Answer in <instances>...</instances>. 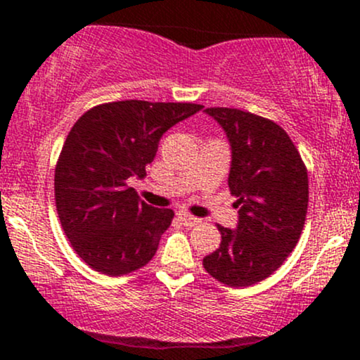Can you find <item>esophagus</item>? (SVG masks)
<instances>
[{
	"mask_svg": "<svg viewBox=\"0 0 360 360\" xmlns=\"http://www.w3.org/2000/svg\"><path fill=\"white\" fill-rule=\"evenodd\" d=\"M177 221H179L183 226H195V224L200 223V219H198V217L191 216V214H186V212L177 214Z\"/></svg>",
	"mask_w": 360,
	"mask_h": 360,
	"instance_id": "esophagus-1",
	"label": "esophagus"
}]
</instances>
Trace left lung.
Masks as SVG:
<instances>
[{"label":"left lung","mask_w":360,"mask_h":360,"mask_svg":"<svg viewBox=\"0 0 360 360\" xmlns=\"http://www.w3.org/2000/svg\"><path fill=\"white\" fill-rule=\"evenodd\" d=\"M231 150L228 186L238 198L237 228L217 226L221 244L203 268L230 288L270 277L292 252L304 226L308 174L285 130L233 108H207Z\"/></svg>","instance_id":"left-lung-1"}]
</instances>
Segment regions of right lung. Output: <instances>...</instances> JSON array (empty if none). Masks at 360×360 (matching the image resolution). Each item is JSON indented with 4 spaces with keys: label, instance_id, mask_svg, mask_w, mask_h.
Wrapping results in <instances>:
<instances>
[{
    "label": "right lung",
    "instance_id": "obj_1",
    "mask_svg": "<svg viewBox=\"0 0 360 360\" xmlns=\"http://www.w3.org/2000/svg\"><path fill=\"white\" fill-rule=\"evenodd\" d=\"M202 108L118 101L72 125L56 167V203L64 233L90 268L120 277L155 256L174 212L141 200L129 181L143 179L163 134Z\"/></svg>",
    "mask_w": 360,
    "mask_h": 360
}]
</instances>
